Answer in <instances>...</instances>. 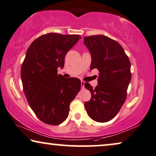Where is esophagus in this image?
Instances as JSON below:
<instances>
[{
    "instance_id": "34e87169",
    "label": "esophagus",
    "mask_w": 156,
    "mask_h": 156,
    "mask_svg": "<svg viewBox=\"0 0 156 156\" xmlns=\"http://www.w3.org/2000/svg\"><path fill=\"white\" fill-rule=\"evenodd\" d=\"M81 83V88H84V86H85V82L84 81H81V83Z\"/></svg>"
}]
</instances>
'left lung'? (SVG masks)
<instances>
[{
  "label": "left lung",
  "instance_id": "8db88e82",
  "mask_svg": "<svg viewBox=\"0 0 156 156\" xmlns=\"http://www.w3.org/2000/svg\"><path fill=\"white\" fill-rule=\"evenodd\" d=\"M83 39L92 58L90 70H99L95 89L88 83H85L91 93L85 108L91 119L105 123L117 115L126 101L131 80L130 62L123 47L108 37L96 35Z\"/></svg>",
  "mask_w": 156,
  "mask_h": 156
}]
</instances>
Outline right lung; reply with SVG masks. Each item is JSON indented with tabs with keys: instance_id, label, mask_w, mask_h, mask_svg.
Returning a JSON list of instances; mask_svg holds the SVG:
<instances>
[{
	"instance_id": "1",
	"label": "right lung",
	"mask_w": 156,
	"mask_h": 156,
	"mask_svg": "<svg viewBox=\"0 0 156 156\" xmlns=\"http://www.w3.org/2000/svg\"><path fill=\"white\" fill-rule=\"evenodd\" d=\"M79 35L50 33L36 38L27 50L20 76L28 104L43 123L56 126L68 118L70 103L80 90L78 78L58 74L66 53Z\"/></svg>"
}]
</instances>
